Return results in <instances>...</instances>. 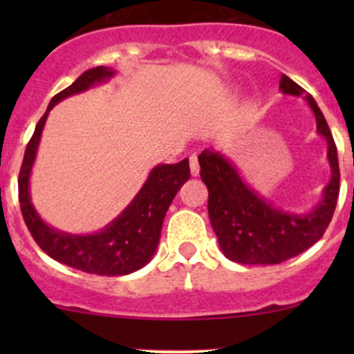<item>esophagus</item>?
<instances>
[{"instance_id":"1","label":"esophagus","mask_w":354,"mask_h":354,"mask_svg":"<svg viewBox=\"0 0 354 354\" xmlns=\"http://www.w3.org/2000/svg\"><path fill=\"white\" fill-rule=\"evenodd\" d=\"M190 173H192V176H198V173H200L198 157L195 154L190 156Z\"/></svg>"}]
</instances>
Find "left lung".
I'll use <instances>...</instances> for the list:
<instances>
[{
    "label": "left lung",
    "instance_id": "obj_1",
    "mask_svg": "<svg viewBox=\"0 0 354 354\" xmlns=\"http://www.w3.org/2000/svg\"><path fill=\"white\" fill-rule=\"evenodd\" d=\"M284 95L299 97L301 87L283 75ZM317 121V133L327 142L330 180L312 210L292 212L262 197L243 180L233 160L214 149L198 156L200 178L209 190V219L224 257L245 266L281 263L315 245L326 233L339 197V162L334 138L322 111L310 94L303 95Z\"/></svg>",
    "mask_w": 354,
    "mask_h": 354
}]
</instances>
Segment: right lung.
<instances>
[{"instance_id": "obj_1", "label": "right lung", "mask_w": 354, "mask_h": 354, "mask_svg": "<svg viewBox=\"0 0 354 354\" xmlns=\"http://www.w3.org/2000/svg\"><path fill=\"white\" fill-rule=\"evenodd\" d=\"M116 71L97 66L84 71L70 87L56 94L25 149L19 176V197L22 216L37 245L51 259L73 269L97 276H127L147 266L160 240L164 216L183 183L190 178L188 159L176 164H157L151 169L133 200L102 230L88 234H73L53 227L39 216L30 197V174L37 156L39 142L49 111L70 95L109 82Z\"/></svg>"}]
</instances>
